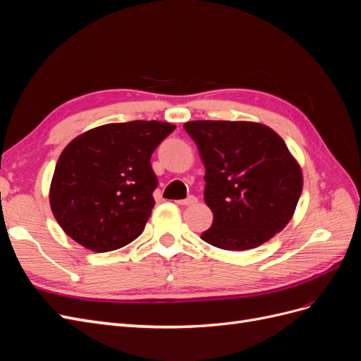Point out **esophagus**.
I'll list each match as a JSON object with an SVG mask.
<instances>
[{
  "label": "esophagus",
  "instance_id": "34e87169",
  "mask_svg": "<svg viewBox=\"0 0 361 361\" xmlns=\"http://www.w3.org/2000/svg\"><path fill=\"white\" fill-rule=\"evenodd\" d=\"M179 204H183V206H190V204H194L197 203V197H194V195H190V197L183 199V200H178Z\"/></svg>",
  "mask_w": 361,
  "mask_h": 361
}]
</instances>
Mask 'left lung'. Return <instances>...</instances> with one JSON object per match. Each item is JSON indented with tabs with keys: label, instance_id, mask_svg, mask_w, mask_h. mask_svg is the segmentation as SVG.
<instances>
[{
	"label": "left lung",
	"instance_id": "left-lung-1",
	"mask_svg": "<svg viewBox=\"0 0 361 361\" xmlns=\"http://www.w3.org/2000/svg\"><path fill=\"white\" fill-rule=\"evenodd\" d=\"M183 128L206 169L204 202L214 221L203 241L243 251L281 232L300 200L302 173L276 130L227 120H194Z\"/></svg>",
	"mask_w": 361,
	"mask_h": 361
}]
</instances>
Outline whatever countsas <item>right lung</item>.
<instances>
[{
  "label": "right lung",
  "mask_w": 361,
  "mask_h": 361,
  "mask_svg": "<svg viewBox=\"0 0 361 361\" xmlns=\"http://www.w3.org/2000/svg\"><path fill=\"white\" fill-rule=\"evenodd\" d=\"M174 125L134 120L93 128L64 147L51 180L49 204L73 241L94 253L133 243L155 206L150 157Z\"/></svg>",
  "instance_id": "right-lung-1"
}]
</instances>
